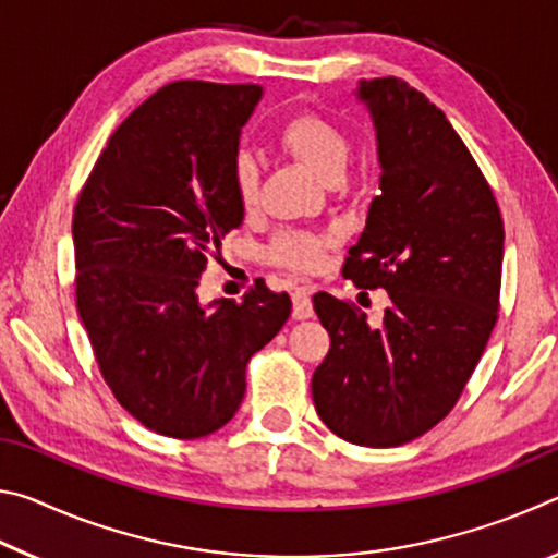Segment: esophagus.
Listing matches in <instances>:
<instances>
[{
	"label": "esophagus",
	"mask_w": 558,
	"mask_h": 558,
	"mask_svg": "<svg viewBox=\"0 0 558 558\" xmlns=\"http://www.w3.org/2000/svg\"><path fill=\"white\" fill-rule=\"evenodd\" d=\"M313 300H310V288H295L292 292V317L307 319L313 317Z\"/></svg>",
	"instance_id": "obj_1"
}]
</instances>
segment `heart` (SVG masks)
Here are the masks:
<instances>
[{"label": "heart", "instance_id": "b5f03b06", "mask_svg": "<svg viewBox=\"0 0 558 558\" xmlns=\"http://www.w3.org/2000/svg\"><path fill=\"white\" fill-rule=\"evenodd\" d=\"M276 145L292 159H298L300 165H305L310 172L325 179V182H337L344 174L349 157H352V143H349L347 132L315 110H300L282 122L276 132ZM233 184L243 209H256L260 199L258 169L251 159H239ZM332 243V233L280 231L268 245V258L276 266L307 272L319 266L325 251Z\"/></svg>", "mask_w": 558, "mask_h": 558}]
</instances>
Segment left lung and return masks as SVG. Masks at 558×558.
<instances>
[{
	"label": "left lung",
	"mask_w": 558,
	"mask_h": 558,
	"mask_svg": "<svg viewBox=\"0 0 558 558\" xmlns=\"http://www.w3.org/2000/svg\"><path fill=\"white\" fill-rule=\"evenodd\" d=\"M379 143V194L342 276L389 292L379 327L354 302L313 298L329 352L317 415L354 446L423 436L458 403L493 335L505 226L485 174L442 110L393 75L359 83Z\"/></svg>",
	"instance_id": "8db88e82"
}]
</instances>
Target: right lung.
Here are the masks:
<instances>
[{
	"label": "right lung",
	"instance_id": "1",
	"mask_svg": "<svg viewBox=\"0 0 558 558\" xmlns=\"http://www.w3.org/2000/svg\"><path fill=\"white\" fill-rule=\"evenodd\" d=\"M260 86L174 81L112 132L73 209L75 305L112 396L167 438L219 430L245 364L290 317L260 280L241 302L196 295L209 256L243 221L239 137Z\"/></svg>",
	"mask_w": 558,
	"mask_h": 558
}]
</instances>
